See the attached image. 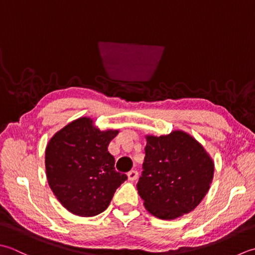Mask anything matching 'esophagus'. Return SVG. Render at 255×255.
I'll list each match as a JSON object with an SVG mask.
<instances>
[{"label":"esophagus","mask_w":255,"mask_h":255,"mask_svg":"<svg viewBox=\"0 0 255 255\" xmlns=\"http://www.w3.org/2000/svg\"><path fill=\"white\" fill-rule=\"evenodd\" d=\"M137 175H138V173L136 170H129L128 173V180L129 181H134L135 179L137 178Z\"/></svg>","instance_id":"esophagus-1"}]
</instances>
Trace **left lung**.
I'll list each match as a JSON object with an SVG mask.
<instances>
[{
  "instance_id": "obj_1",
  "label": "left lung",
  "mask_w": 255,
  "mask_h": 255,
  "mask_svg": "<svg viewBox=\"0 0 255 255\" xmlns=\"http://www.w3.org/2000/svg\"><path fill=\"white\" fill-rule=\"evenodd\" d=\"M214 170L209 154L189 134L147 135L143 171L136 185L138 195L149 214L173 220L200 204Z\"/></svg>"
}]
</instances>
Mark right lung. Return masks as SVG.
I'll return each instance as SVG.
<instances>
[{"instance_id":"obj_1","label":"right lung","mask_w":255,"mask_h":255,"mask_svg":"<svg viewBox=\"0 0 255 255\" xmlns=\"http://www.w3.org/2000/svg\"><path fill=\"white\" fill-rule=\"evenodd\" d=\"M118 133L100 131L90 118H80L50 138L45 152L46 176L56 198L71 214H101L128 179L114 168L116 160L108 150Z\"/></svg>"}]
</instances>
